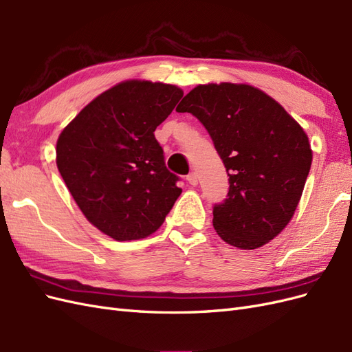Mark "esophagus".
Returning <instances> with one entry per match:
<instances>
[{
  "label": "esophagus",
  "instance_id": "34e87169",
  "mask_svg": "<svg viewBox=\"0 0 352 352\" xmlns=\"http://www.w3.org/2000/svg\"><path fill=\"white\" fill-rule=\"evenodd\" d=\"M186 180L188 182L192 185V186H195V185H198V175L195 173V172H190L188 176H186Z\"/></svg>",
  "mask_w": 352,
  "mask_h": 352
}]
</instances>
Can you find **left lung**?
<instances>
[{
  "mask_svg": "<svg viewBox=\"0 0 352 352\" xmlns=\"http://www.w3.org/2000/svg\"><path fill=\"white\" fill-rule=\"evenodd\" d=\"M211 136L229 176L212 207L219 236L255 250L286 228L301 199L313 151L302 127L267 94L245 83L198 85L176 107Z\"/></svg>",
  "mask_w": 352,
  "mask_h": 352,
  "instance_id": "8db88e82",
  "label": "left lung"
}]
</instances>
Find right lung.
<instances>
[{"mask_svg":"<svg viewBox=\"0 0 352 352\" xmlns=\"http://www.w3.org/2000/svg\"><path fill=\"white\" fill-rule=\"evenodd\" d=\"M182 89L126 80L91 101L57 141V167L92 225L116 241L150 236L182 189L168 172L154 131Z\"/></svg>","mask_w":352,"mask_h":352,"instance_id":"add662e5","label":"right lung"}]
</instances>
